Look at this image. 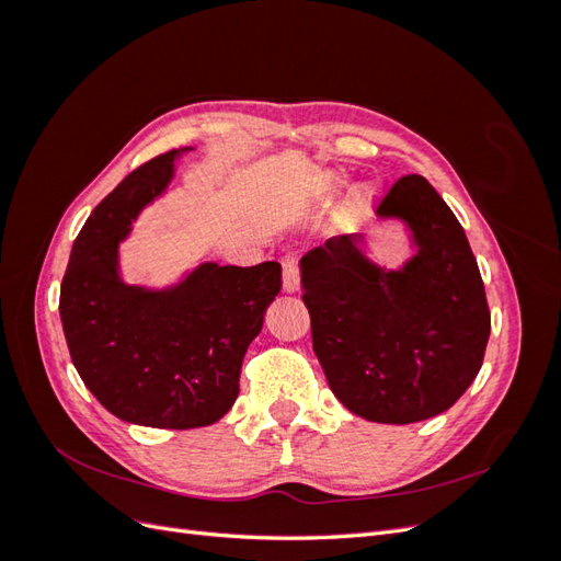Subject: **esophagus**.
I'll return each instance as SVG.
<instances>
[{
	"label": "esophagus",
	"mask_w": 561,
	"mask_h": 561,
	"mask_svg": "<svg viewBox=\"0 0 561 561\" xmlns=\"http://www.w3.org/2000/svg\"><path fill=\"white\" fill-rule=\"evenodd\" d=\"M299 290V268L295 260H285L283 262V293L285 295H295Z\"/></svg>",
	"instance_id": "1"
}]
</instances>
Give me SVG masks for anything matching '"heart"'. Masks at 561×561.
Returning a JSON list of instances; mask_svg holds the SVG:
<instances>
[{
    "label": "heart",
    "instance_id": "b5f03b06",
    "mask_svg": "<svg viewBox=\"0 0 561 561\" xmlns=\"http://www.w3.org/2000/svg\"><path fill=\"white\" fill-rule=\"evenodd\" d=\"M346 190V180L342 175L336 173H328L325 178H322V192H325L328 196H336L342 194ZM371 201V190L369 186H360V190H355L351 194V213H360L369 206Z\"/></svg>",
    "mask_w": 561,
    "mask_h": 561
}]
</instances>
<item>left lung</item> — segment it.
<instances>
[{
    "label": "left lung",
    "mask_w": 561,
    "mask_h": 561,
    "mask_svg": "<svg viewBox=\"0 0 561 561\" xmlns=\"http://www.w3.org/2000/svg\"><path fill=\"white\" fill-rule=\"evenodd\" d=\"M412 254L371 260L363 233L334 236L299 260L313 351L336 400L375 423L447 412L482 367L491 332L484 283L463 227L433 184L407 175L377 210Z\"/></svg>",
    "instance_id": "left-lung-1"
}]
</instances>
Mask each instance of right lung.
<instances>
[{"label": "right lung", "instance_id": "right-lung-1", "mask_svg": "<svg viewBox=\"0 0 561 561\" xmlns=\"http://www.w3.org/2000/svg\"><path fill=\"white\" fill-rule=\"evenodd\" d=\"M173 149L133 171L100 203L72 245L60 320L81 381L116 419L190 431L222 419L239 398L243 355L280 293V264L222 266L201 257L171 285L128 283L122 243L165 196Z\"/></svg>", "mask_w": 561, "mask_h": 561}]
</instances>
